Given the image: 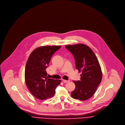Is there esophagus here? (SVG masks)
Returning a JSON list of instances; mask_svg holds the SVG:
<instances>
[{
	"instance_id": "esophagus-1",
	"label": "esophagus",
	"mask_w": 125,
	"mask_h": 125,
	"mask_svg": "<svg viewBox=\"0 0 125 125\" xmlns=\"http://www.w3.org/2000/svg\"><path fill=\"white\" fill-rule=\"evenodd\" d=\"M62 82H63V83H68V82H69V81H68V80H62Z\"/></svg>"
}]
</instances>
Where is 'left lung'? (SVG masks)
<instances>
[{
	"label": "left lung",
	"mask_w": 125,
	"mask_h": 125,
	"mask_svg": "<svg viewBox=\"0 0 125 125\" xmlns=\"http://www.w3.org/2000/svg\"><path fill=\"white\" fill-rule=\"evenodd\" d=\"M65 48L73 55L76 69L82 71L81 80L73 81L75 88L71 95L76 99L87 100L94 94L102 80L99 61L93 51L86 45H68Z\"/></svg>",
	"instance_id": "left-lung-1"
}]
</instances>
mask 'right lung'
<instances>
[{
  "instance_id": "obj_1",
  "label": "right lung",
  "mask_w": 125,
  "mask_h": 125,
  "mask_svg": "<svg viewBox=\"0 0 125 125\" xmlns=\"http://www.w3.org/2000/svg\"><path fill=\"white\" fill-rule=\"evenodd\" d=\"M61 47L56 45L39 47L31 52L28 59L25 70L26 84L31 93L39 99L53 97L56 88L61 82L48 78L45 70L52 56Z\"/></svg>"
}]
</instances>
